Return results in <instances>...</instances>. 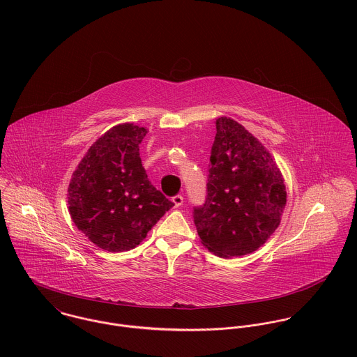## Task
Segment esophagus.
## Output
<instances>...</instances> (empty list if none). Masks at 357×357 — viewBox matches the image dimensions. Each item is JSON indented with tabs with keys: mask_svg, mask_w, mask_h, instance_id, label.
I'll return each mask as SVG.
<instances>
[{
	"mask_svg": "<svg viewBox=\"0 0 357 357\" xmlns=\"http://www.w3.org/2000/svg\"><path fill=\"white\" fill-rule=\"evenodd\" d=\"M173 204H174V207H181L184 204V198L181 195H177L173 198Z\"/></svg>",
	"mask_w": 357,
	"mask_h": 357,
	"instance_id": "obj_1",
	"label": "esophagus"
}]
</instances>
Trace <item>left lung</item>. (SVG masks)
Returning <instances> with one entry per match:
<instances>
[{
  "mask_svg": "<svg viewBox=\"0 0 357 357\" xmlns=\"http://www.w3.org/2000/svg\"><path fill=\"white\" fill-rule=\"evenodd\" d=\"M215 129L207 197L194 208V222L213 255H250L280 224L287 198L284 178L273 156L245 126L220 116Z\"/></svg>",
  "mask_w": 357,
  "mask_h": 357,
  "instance_id": "1",
  "label": "left lung"
}]
</instances>
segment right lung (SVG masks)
<instances>
[{
  "label": "right lung",
  "mask_w": 357,
  "mask_h": 357,
  "mask_svg": "<svg viewBox=\"0 0 357 357\" xmlns=\"http://www.w3.org/2000/svg\"><path fill=\"white\" fill-rule=\"evenodd\" d=\"M147 129L119 123L85 153L67 190L77 228L107 252L135 249L174 204L147 178L139 146Z\"/></svg>",
  "instance_id": "obj_1"
}]
</instances>
